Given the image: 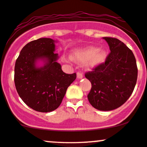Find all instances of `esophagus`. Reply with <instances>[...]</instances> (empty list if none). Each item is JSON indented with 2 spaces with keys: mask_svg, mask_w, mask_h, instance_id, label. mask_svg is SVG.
<instances>
[{
  "mask_svg": "<svg viewBox=\"0 0 147 147\" xmlns=\"http://www.w3.org/2000/svg\"><path fill=\"white\" fill-rule=\"evenodd\" d=\"M77 77L78 79H82L83 78V74H82V72H78L77 73Z\"/></svg>",
  "mask_w": 147,
  "mask_h": 147,
  "instance_id": "obj_1",
  "label": "esophagus"
}]
</instances>
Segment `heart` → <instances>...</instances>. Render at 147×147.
I'll use <instances>...</instances> for the list:
<instances>
[{"label": "heart", "mask_w": 147, "mask_h": 147, "mask_svg": "<svg viewBox=\"0 0 147 147\" xmlns=\"http://www.w3.org/2000/svg\"><path fill=\"white\" fill-rule=\"evenodd\" d=\"M71 58L79 63L85 62L86 68L92 69L105 61L106 52L102 48L96 49L95 47L88 46L75 50Z\"/></svg>", "instance_id": "1"}]
</instances>
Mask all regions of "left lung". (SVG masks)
Listing matches in <instances>:
<instances>
[{"label": "left lung", "mask_w": 147, "mask_h": 147, "mask_svg": "<svg viewBox=\"0 0 147 147\" xmlns=\"http://www.w3.org/2000/svg\"><path fill=\"white\" fill-rule=\"evenodd\" d=\"M111 52L93 71L85 74L92 84L88 95L90 104L99 111H112L124 104L132 94L138 78L133 52L119 39L104 37Z\"/></svg>", "instance_id": "obj_1"}]
</instances>
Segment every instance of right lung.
Returning <instances> with one entry per match:
<instances>
[{
	"label": "right lung",
	"instance_id": "add662e5",
	"mask_svg": "<svg viewBox=\"0 0 147 147\" xmlns=\"http://www.w3.org/2000/svg\"><path fill=\"white\" fill-rule=\"evenodd\" d=\"M55 41L41 38L26 44L21 50L14 67V83L18 95L34 111L48 113L55 111L63 100L69 86L75 80L76 73L66 74L57 62ZM41 60L44 65L38 67Z\"/></svg>",
	"mask_w": 147,
	"mask_h": 147
}]
</instances>
